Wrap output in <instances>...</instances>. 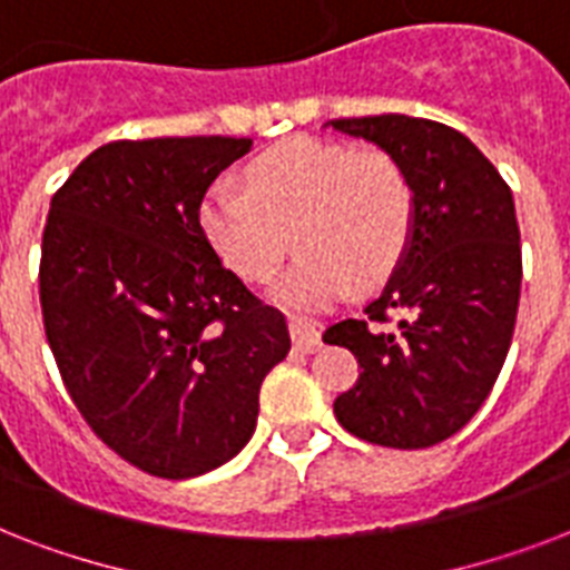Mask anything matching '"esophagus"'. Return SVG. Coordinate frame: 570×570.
Wrapping results in <instances>:
<instances>
[{
  "label": "esophagus",
  "mask_w": 570,
  "mask_h": 570,
  "mask_svg": "<svg viewBox=\"0 0 570 570\" xmlns=\"http://www.w3.org/2000/svg\"><path fill=\"white\" fill-rule=\"evenodd\" d=\"M289 337H293L295 352H302V355H313V352L322 346L320 331L313 328L307 320H298V316L289 320Z\"/></svg>",
  "instance_id": "34e87169"
}]
</instances>
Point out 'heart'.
<instances>
[{
    "instance_id": "heart-1",
    "label": "heart",
    "mask_w": 570,
    "mask_h": 570,
    "mask_svg": "<svg viewBox=\"0 0 570 570\" xmlns=\"http://www.w3.org/2000/svg\"><path fill=\"white\" fill-rule=\"evenodd\" d=\"M302 254L272 284L286 307H322L373 284L405 254L414 189L384 150L289 138L248 165V186L218 180L200 200V227L218 257L248 281H266L289 248Z\"/></svg>"
}]
</instances>
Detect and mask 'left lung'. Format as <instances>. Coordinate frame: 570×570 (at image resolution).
Wrapping results in <instances>:
<instances>
[{"instance_id":"left-lung-1","label":"left lung","mask_w":570,"mask_h":570,"mask_svg":"<svg viewBox=\"0 0 570 570\" xmlns=\"http://www.w3.org/2000/svg\"><path fill=\"white\" fill-rule=\"evenodd\" d=\"M402 165L414 189L405 254L361 320L322 340L361 375L334 414L361 441L423 450L470 423L509 355L521 298L512 189L459 129L407 115L331 120Z\"/></svg>"}]
</instances>
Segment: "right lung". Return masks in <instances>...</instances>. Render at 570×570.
<instances>
[{
    "instance_id": "1",
    "label": "right lung",
    "mask_w": 570,
    "mask_h": 570,
    "mask_svg": "<svg viewBox=\"0 0 570 570\" xmlns=\"http://www.w3.org/2000/svg\"><path fill=\"white\" fill-rule=\"evenodd\" d=\"M248 150L227 136L111 141L49 204L40 311L58 373L94 434L150 476L230 461L289 352L284 313L200 227L206 189Z\"/></svg>"
}]
</instances>
